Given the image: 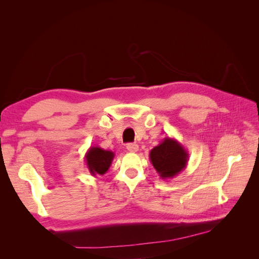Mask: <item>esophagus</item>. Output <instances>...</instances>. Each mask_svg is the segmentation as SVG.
I'll return each instance as SVG.
<instances>
[{
	"instance_id": "esophagus-1",
	"label": "esophagus",
	"mask_w": 259,
	"mask_h": 259,
	"mask_svg": "<svg viewBox=\"0 0 259 259\" xmlns=\"http://www.w3.org/2000/svg\"><path fill=\"white\" fill-rule=\"evenodd\" d=\"M126 149H127V150H128L130 152L135 153V152L138 151L139 147H138L137 144H127V145H126Z\"/></svg>"
}]
</instances>
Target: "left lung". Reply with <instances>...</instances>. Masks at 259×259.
<instances>
[{"label": "left lung", "mask_w": 259, "mask_h": 259, "mask_svg": "<svg viewBox=\"0 0 259 259\" xmlns=\"http://www.w3.org/2000/svg\"><path fill=\"white\" fill-rule=\"evenodd\" d=\"M149 158L162 179H170L186 168L189 154L175 138L165 137L152 149Z\"/></svg>", "instance_id": "8db88e82"}]
</instances>
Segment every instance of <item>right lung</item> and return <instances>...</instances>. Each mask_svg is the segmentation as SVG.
<instances>
[{"label": "right lung", "instance_id": "right-lung-1", "mask_svg": "<svg viewBox=\"0 0 259 259\" xmlns=\"http://www.w3.org/2000/svg\"><path fill=\"white\" fill-rule=\"evenodd\" d=\"M114 159L112 151L105 150L100 147H91L85 153V162L93 176L104 175L110 167Z\"/></svg>", "mask_w": 259, "mask_h": 259}]
</instances>
